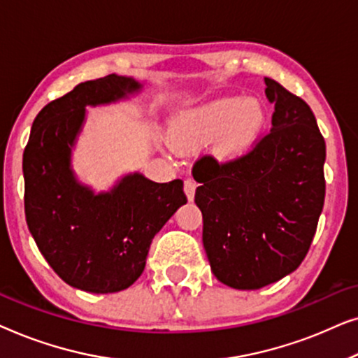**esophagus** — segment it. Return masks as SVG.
Masks as SVG:
<instances>
[{
	"label": "esophagus",
	"mask_w": 358,
	"mask_h": 358,
	"mask_svg": "<svg viewBox=\"0 0 358 358\" xmlns=\"http://www.w3.org/2000/svg\"><path fill=\"white\" fill-rule=\"evenodd\" d=\"M195 187H197V184H195V180H192V179H185V182H184V192H185V197H187L189 202H192L194 197H195Z\"/></svg>",
	"instance_id": "obj_1"
}]
</instances>
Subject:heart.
<instances>
[{"mask_svg": "<svg viewBox=\"0 0 358 358\" xmlns=\"http://www.w3.org/2000/svg\"><path fill=\"white\" fill-rule=\"evenodd\" d=\"M266 114L254 97H220L180 117L174 131L178 146L194 148L212 141L220 161H234L251 150Z\"/></svg>", "mask_w": 358, "mask_h": 358, "instance_id": "obj_1", "label": "heart"}]
</instances>
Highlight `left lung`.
I'll return each mask as SVG.
<instances>
[{
	"label": "left lung",
	"mask_w": 358,
	"mask_h": 358,
	"mask_svg": "<svg viewBox=\"0 0 358 358\" xmlns=\"http://www.w3.org/2000/svg\"><path fill=\"white\" fill-rule=\"evenodd\" d=\"M264 83L275 106L271 134L227 164L203 156L194 176L210 267L238 290H257L296 271L326 194V143L315 114L277 81Z\"/></svg>",
	"instance_id": "obj_1"
}]
</instances>
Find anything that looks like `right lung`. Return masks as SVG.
Here are the masks:
<instances>
[{
    "instance_id": "right-lung-1",
    "label": "right lung",
    "mask_w": 358,
    "mask_h": 358,
    "mask_svg": "<svg viewBox=\"0 0 358 358\" xmlns=\"http://www.w3.org/2000/svg\"><path fill=\"white\" fill-rule=\"evenodd\" d=\"M141 87L131 76L119 75L81 83L38 112L24 150L29 231L57 275L80 290L129 288L143 272L155 234L187 203L180 179L158 184L130 173L110 190L94 192L73 171L86 107L130 99Z\"/></svg>"
}]
</instances>
